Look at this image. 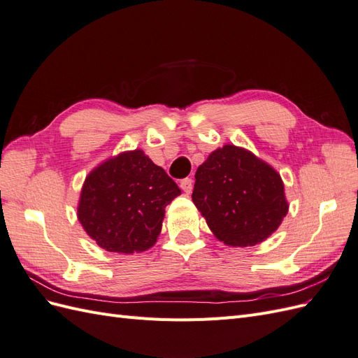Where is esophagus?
Listing matches in <instances>:
<instances>
[{
  "label": "esophagus",
  "mask_w": 358,
  "mask_h": 358,
  "mask_svg": "<svg viewBox=\"0 0 358 358\" xmlns=\"http://www.w3.org/2000/svg\"><path fill=\"white\" fill-rule=\"evenodd\" d=\"M180 188H182V191H183V192L189 194V192L192 191V180H191L189 178L180 180Z\"/></svg>",
  "instance_id": "obj_1"
}]
</instances>
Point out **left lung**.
Listing matches in <instances>:
<instances>
[{
    "instance_id": "8db88e82",
    "label": "left lung",
    "mask_w": 358,
    "mask_h": 358,
    "mask_svg": "<svg viewBox=\"0 0 358 358\" xmlns=\"http://www.w3.org/2000/svg\"><path fill=\"white\" fill-rule=\"evenodd\" d=\"M192 201L216 239L234 248L264 242L289 208L279 173L234 145L213 150L197 169Z\"/></svg>"
}]
</instances>
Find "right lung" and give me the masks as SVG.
I'll use <instances>...</instances> for the list:
<instances>
[{
    "label": "right lung",
    "mask_w": 358,
    "mask_h": 358,
    "mask_svg": "<svg viewBox=\"0 0 358 358\" xmlns=\"http://www.w3.org/2000/svg\"><path fill=\"white\" fill-rule=\"evenodd\" d=\"M180 196L176 182L142 149L107 158L86 176L78 220L109 252H145L158 239L166 206Z\"/></svg>",
    "instance_id": "add662e5"
}]
</instances>
